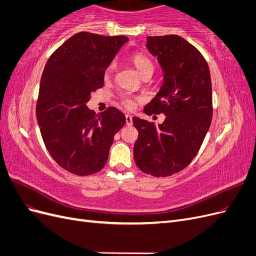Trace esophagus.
Segmentation results:
<instances>
[{
    "instance_id": "obj_1",
    "label": "esophagus",
    "mask_w": 256,
    "mask_h": 256,
    "mask_svg": "<svg viewBox=\"0 0 256 256\" xmlns=\"http://www.w3.org/2000/svg\"><path fill=\"white\" fill-rule=\"evenodd\" d=\"M126 125L127 126H132V116L127 114L126 115Z\"/></svg>"
}]
</instances>
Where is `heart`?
Listing matches in <instances>:
<instances>
[{"label":"heart","instance_id":"heart-1","mask_svg":"<svg viewBox=\"0 0 256 256\" xmlns=\"http://www.w3.org/2000/svg\"><path fill=\"white\" fill-rule=\"evenodd\" d=\"M132 62L134 64L136 68V70L138 72V74L142 76H144L145 74H148V72H154V64L152 62L143 54H136V56L132 58ZM116 62H112V63L109 65V67L106 68V76H111L114 70L116 69ZM120 102L124 106L128 108V109H132L134 106V100L132 98H130L128 96H122L120 98Z\"/></svg>","mask_w":256,"mask_h":256}]
</instances>
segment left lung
<instances>
[{"label": "left lung", "mask_w": 256, "mask_h": 256, "mask_svg": "<svg viewBox=\"0 0 256 256\" xmlns=\"http://www.w3.org/2000/svg\"><path fill=\"white\" fill-rule=\"evenodd\" d=\"M146 48L157 58L164 83L144 112L164 113L166 120L156 126L132 118L138 131L134 157L142 172L166 177L190 164L210 127V72L200 51L177 35L147 37Z\"/></svg>", "instance_id": "obj_1"}]
</instances>
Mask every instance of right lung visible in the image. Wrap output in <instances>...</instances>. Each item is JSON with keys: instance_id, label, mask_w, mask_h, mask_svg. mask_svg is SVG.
<instances>
[{"instance_id": "right-lung-1", "label": "right lung", "mask_w": 256, "mask_h": 256, "mask_svg": "<svg viewBox=\"0 0 256 256\" xmlns=\"http://www.w3.org/2000/svg\"><path fill=\"white\" fill-rule=\"evenodd\" d=\"M127 42L126 36L81 32L54 51L44 66L37 122L51 157L72 174L99 172L115 134L126 124L116 108L96 114L86 104L92 92L104 86L106 69Z\"/></svg>"}]
</instances>
